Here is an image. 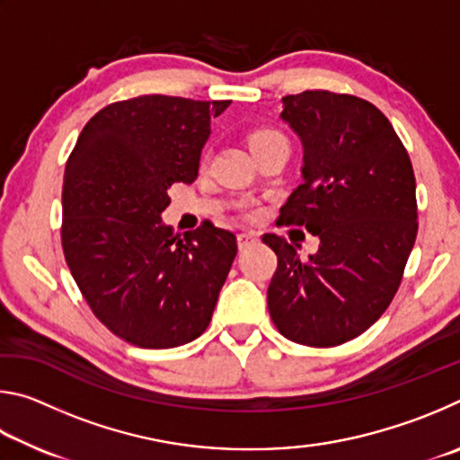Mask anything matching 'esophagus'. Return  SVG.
I'll return each instance as SVG.
<instances>
[{"mask_svg": "<svg viewBox=\"0 0 460 460\" xmlns=\"http://www.w3.org/2000/svg\"><path fill=\"white\" fill-rule=\"evenodd\" d=\"M255 239H258V235H255V233L243 231V233H239V235H237V245H239V249H245V247L252 245Z\"/></svg>", "mask_w": 460, "mask_h": 460, "instance_id": "1", "label": "esophagus"}]
</instances>
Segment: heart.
Segmentation results:
<instances>
[{
    "instance_id": "1",
    "label": "heart",
    "mask_w": 460,
    "mask_h": 460,
    "mask_svg": "<svg viewBox=\"0 0 460 460\" xmlns=\"http://www.w3.org/2000/svg\"><path fill=\"white\" fill-rule=\"evenodd\" d=\"M271 142H286V139L276 129H258L249 136V146H252V150H255V147H260V146L271 144Z\"/></svg>"
}]
</instances>
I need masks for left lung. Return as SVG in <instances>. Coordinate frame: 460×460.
I'll list each match as a JSON object with an SVG mask.
<instances>
[{"label":"left lung","mask_w":460,"mask_h":460,"mask_svg":"<svg viewBox=\"0 0 460 460\" xmlns=\"http://www.w3.org/2000/svg\"><path fill=\"white\" fill-rule=\"evenodd\" d=\"M282 118L302 144V184L278 223L321 239L302 260L268 233L278 270L270 316L286 339L334 347L359 337L398 292L418 233L416 178L392 123L369 101L331 91L282 99Z\"/></svg>","instance_id":"1"}]
</instances>
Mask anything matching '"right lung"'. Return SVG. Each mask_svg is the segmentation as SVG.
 Wrapping results in <instances>:
<instances>
[{
    "label": "right lung",
    "mask_w": 460,
    "mask_h": 460,
    "mask_svg": "<svg viewBox=\"0 0 460 460\" xmlns=\"http://www.w3.org/2000/svg\"><path fill=\"white\" fill-rule=\"evenodd\" d=\"M231 101L144 95L93 115L68 155L62 249L101 323L144 349L200 337L237 255L231 231L205 223L181 239L162 213L176 182L199 176L211 118Z\"/></svg>",
    "instance_id": "add662e5"
}]
</instances>
